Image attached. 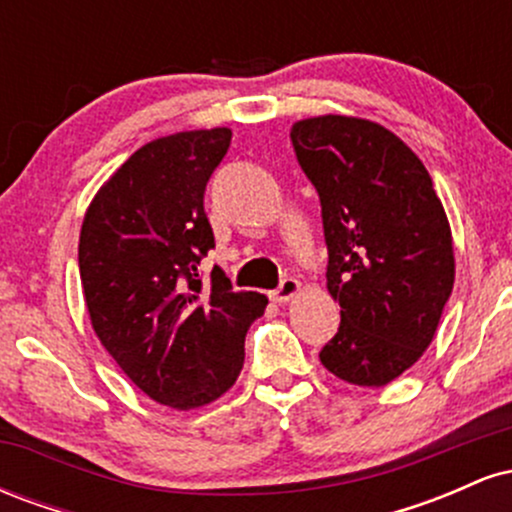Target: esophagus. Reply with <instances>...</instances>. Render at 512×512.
<instances>
[{
  "label": "esophagus",
  "instance_id": "esophagus-1",
  "mask_svg": "<svg viewBox=\"0 0 512 512\" xmlns=\"http://www.w3.org/2000/svg\"><path fill=\"white\" fill-rule=\"evenodd\" d=\"M298 293H301V281L293 279V276H289V279L281 281L279 289L272 291V301L279 303V305H284V303H289L291 298H296Z\"/></svg>",
  "mask_w": 512,
  "mask_h": 512
}]
</instances>
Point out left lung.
<instances>
[{
    "label": "left lung",
    "mask_w": 512,
    "mask_h": 512,
    "mask_svg": "<svg viewBox=\"0 0 512 512\" xmlns=\"http://www.w3.org/2000/svg\"><path fill=\"white\" fill-rule=\"evenodd\" d=\"M291 142L320 195L327 291L342 308L320 361L344 383L383 387L424 356L455 284L443 202L421 158L378 122L308 117Z\"/></svg>",
    "instance_id": "obj_1"
}]
</instances>
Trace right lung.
I'll list each match as a JSON object with an SVG mask.
<instances>
[{
  "instance_id": "obj_1",
  "label": "right lung",
  "mask_w": 512,
  "mask_h": 512,
  "mask_svg": "<svg viewBox=\"0 0 512 512\" xmlns=\"http://www.w3.org/2000/svg\"><path fill=\"white\" fill-rule=\"evenodd\" d=\"M228 146V127L144 144L103 182L81 223L93 332L144 395L178 411L231 390L248 327L267 308V296L233 291L221 272L202 286L197 269L214 248L204 190Z\"/></svg>"
}]
</instances>
